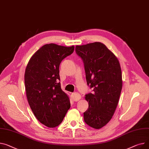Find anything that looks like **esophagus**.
I'll return each instance as SVG.
<instances>
[{"mask_svg": "<svg viewBox=\"0 0 149 149\" xmlns=\"http://www.w3.org/2000/svg\"><path fill=\"white\" fill-rule=\"evenodd\" d=\"M72 100L74 101H78L81 99V95L78 93H74L72 94Z\"/></svg>", "mask_w": 149, "mask_h": 149, "instance_id": "1", "label": "esophagus"}]
</instances>
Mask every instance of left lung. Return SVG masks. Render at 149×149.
I'll list each match as a JSON object with an SVG mask.
<instances>
[{"label":"left lung","instance_id":"1","mask_svg":"<svg viewBox=\"0 0 149 149\" xmlns=\"http://www.w3.org/2000/svg\"><path fill=\"white\" fill-rule=\"evenodd\" d=\"M77 54L83 61L87 84L92 93L86 95L88 108L84 122L99 130L110 121L122 88V71L118 58L100 42L77 45Z\"/></svg>","mask_w":149,"mask_h":149}]
</instances>
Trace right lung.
<instances>
[{
    "instance_id": "1",
    "label": "right lung",
    "mask_w": 149,
    "mask_h": 149,
    "mask_svg": "<svg viewBox=\"0 0 149 149\" xmlns=\"http://www.w3.org/2000/svg\"><path fill=\"white\" fill-rule=\"evenodd\" d=\"M74 50V45L45 44L31 57L26 68L24 83L29 104L37 119L48 127L60 125L71 107L59 82V65Z\"/></svg>"
}]
</instances>
